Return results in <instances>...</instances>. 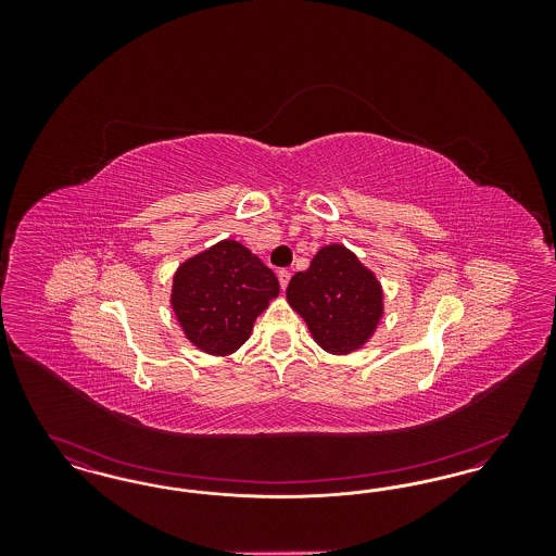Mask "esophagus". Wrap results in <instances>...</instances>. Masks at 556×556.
Segmentation results:
<instances>
[{
  "mask_svg": "<svg viewBox=\"0 0 556 556\" xmlns=\"http://www.w3.org/2000/svg\"><path fill=\"white\" fill-rule=\"evenodd\" d=\"M277 277H279V283H281V288L286 290L288 288V283H290L291 273L290 270H286V268H281L279 273H277Z\"/></svg>",
  "mask_w": 556,
  "mask_h": 556,
  "instance_id": "34e87169",
  "label": "esophagus"
}]
</instances>
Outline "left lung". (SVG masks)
Wrapping results in <instances>:
<instances>
[{"label": "left lung", "instance_id": "obj_1", "mask_svg": "<svg viewBox=\"0 0 556 556\" xmlns=\"http://www.w3.org/2000/svg\"><path fill=\"white\" fill-rule=\"evenodd\" d=\"M286 295L315 342L331 354L363 348L383 317L377 277L340 243L320 248L311 266L291 277Z\"/></svg>", "mask_w": 556, "mask_h": 556}]
</instances>
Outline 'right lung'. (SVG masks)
Returning a JSON list of instances; mask_svg holds the SVG:
<instances>
[{
    "instance_id": "right-lung-1",
    "label": "right lung",
    "mask_w": 556,
    "mask_h": 556,
    "mask_svg": "<svg viewBox=\"0 0 556 556\" xmlns=\"http://www.w3.org/2000/svg\"><path fill=\"white\" fill-rule=\"evenodd\" d=\"M277 295L275 273L239 241L223 239L177 268L170 304L191 344L227 356Z\"/></svg>"
}]
</instances>
